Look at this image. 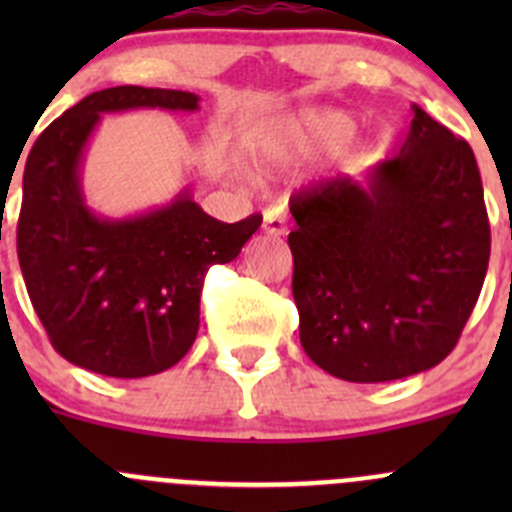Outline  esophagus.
I'll return each mask as SVG.
<instances>
[{
	"label": "esophagus",
	"mask_w": 512,
	"mask_h": 512,
	"mask_svg": "<svg viewBox=\"0 0 512 512\" xmlns=\"http://www.w3.org/2000/svg\"><path fill=\"white\" fill-rule=\"evenodd\" d=\"M262 215H265V232H270V235H285L287 215L282 210V205H270Z\"/></svg>",
	"instance_id": "34e87169"
}]
</instances>
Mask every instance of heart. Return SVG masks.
I'll return each instance as SVG.
<instances>
[{
  "mask_svg": "<svg viewBox=\"0 0 512 512\" xmlns=\"http://www.w3.org/2000/svg\"><path fill=\"white\" fill-rule=\"evenodd\" d=\"M356 131V123L349 113L342 111H324L309 118L302 128L297 131V143L302 146H339V143L349 141Z\"/></svg>",
  "mask_w": 512,
  "mask_h": 512,
  "instance_id": "1",
  "label": "heart"
}]
</instances>
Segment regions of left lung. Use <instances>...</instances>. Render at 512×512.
<instances>
[{
    "label": "left lung",
    "instance_id": "8db88e82",
    "mask_svg": "<svg viewBox=\"0 0 512 512\" xmlns=\"http://www.w3.org/2000/svg\"><path fill=\"white\" fill-rule=\"evenodd\" d=\"M299 342L354 384L441 364L478 302L490 257L471 146L414 106L399 156L289 200Z\"/></svg>",
    "mask_w": 512,
    "mask_h": 512
}]
</instances>
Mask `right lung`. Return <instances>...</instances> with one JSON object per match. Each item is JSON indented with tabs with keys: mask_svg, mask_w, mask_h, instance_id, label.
Listing matches in <instances>:
<instances>
[{
	"mask_svg": "<svg viewBox=\"0 0 512 512\" xmlns=\"http://www.w3.org/2000/svg\"><path fill=\"white\" fill-rule=\"evenodd\" d=\"M188 91L113 86L44 128L24 165L17 255L51 347L81 369L141 379L178 364L200 327L205 272L240 255L262 215L220 223L180 190L165 208L98 218L81 193V156L101 113L198 111Z\"/></svg>",
	"mask_w": 512,
	"mask_h": 512,
	"instance_id": "right-lung-1",
	"label": "right lung"
}]
</instances>
